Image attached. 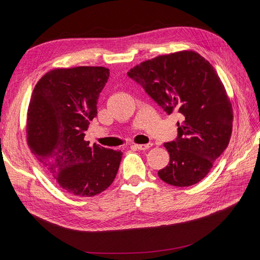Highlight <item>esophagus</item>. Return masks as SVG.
<instances>
[{"instance_id":"obj_1","label":"esophagus","mask_w":260,"mask_h":260,"mask_svg":"<svg viewBox=\"0 0 260 260\" xmlns=\"http://www.w3.org/2000/svg\"><path fill=\"white\" fill-rule=\"evenodd\" d=\"M153 144L152 143H147V144H134L133 147L136 149H139V151H145V149H148Z\"/></svg>"}]
</instances>
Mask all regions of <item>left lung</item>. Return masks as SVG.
<instances>
[{"instance_id":"left-lung-1","label":"left lung","mask_w":260,"mask_h":260,"mask_svg":"<svg viewBox=\"0 0 260 260\" xmlns=\"http://www.w3.org/2000/svg\"><path fill=\"white\" fill-rule=\"evenodd\" d=\"M159 106L177 112L178 137L165 143L169 165L158 172L162 181L190 186L206 177L226 148L233 108L214 67L199 53L182 50L144 61L127 73Z\"/></svg>"}]
</instances>
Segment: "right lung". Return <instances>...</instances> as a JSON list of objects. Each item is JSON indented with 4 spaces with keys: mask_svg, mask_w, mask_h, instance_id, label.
<instances>
[{
    "mask_svg": "<svg viewBox=\"0 0 260 260\" xmlns=\"http://www.w3.org/2000/svg\"><path fill=\"white\" fill-rule=\"evenodd\" d=\"M108 77L102 66L56 68L39 80L30 98L27 143L59 186L75 196L100 194L119 170L121 151L84 140Z\"/></svg>",
    "mask_w": 260,
    "mask_h": 260,
    "instance_id": "obj_1",
    "label": "right lung"
}]
</instances>
